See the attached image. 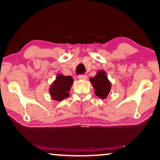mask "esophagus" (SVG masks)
Here are the masks:
<instances>
[{"mask_svg": "<svg viewBox=\"0 0 160 160\" xmlns=\"http://www.w3.org/2000/svg\"><path fill=\"white\" fill-rule=\"evenodd\" d=\"M87 78H88V77H87V75H79V76H78V79H80V80H86Z\"/></svg>", "mask_w": 160, "mask_h": 160, "instance_id": "1", "label": "esophagus"}]
</instances>
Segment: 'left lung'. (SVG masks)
I'll use <instances>...</instances> for the list:
<instances>
[{"label": "left lung", "mask_w": 160, "mask_h": 160, "mask_svg": "<svg viewBox=\"0 0 160 160\" xmlns=\"http://www.w3.org/2000/svg\"><path fill=\"white\" fill-rule=\"evenodd\" d=\"M90 82L95 89V94L100 99H105L110 92L111 84L104 71H98L94 77L90 78Z\"/></svg>", "instance_id": "8db88e82"}]
</instances>
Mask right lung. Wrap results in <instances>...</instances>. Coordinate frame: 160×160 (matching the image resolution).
<instances>
[{
    "label": "right lung",
    "mask_w": 160,
    "mask_h": 160,
    "mask_svg": "<svg viewBox=\"0 0 160 160\" xmlns=\"http://www.w3.org/2000/svg\"><path fill=\"white\" fill-rule=\"evenodd\" d=\"M73 82V79L71 76L58 74L49 88V94L52 99L61 101L68 97Z\"/></svg>",
    "instance_id": "right-lung-1"
}]
</instances>
